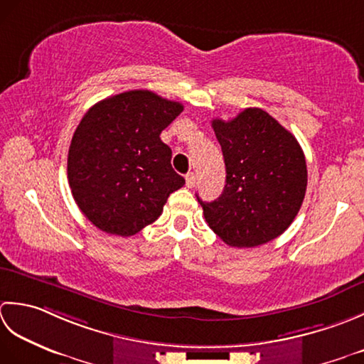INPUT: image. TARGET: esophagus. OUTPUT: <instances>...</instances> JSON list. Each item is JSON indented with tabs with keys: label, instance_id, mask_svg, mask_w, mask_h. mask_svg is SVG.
<instances>
[{
	"label": "esophagus",
	"instance_id": "obj_1",
	"mask_svg": "<svg viewBox=\"0 0 364 364\" xmlns=\"http://www.w3.org/2000/svg\"><path fill=\"white\" fill-rule=\"evenodd\" d=\"M185 183H187L188 188L195 187V183H196V176H195V173H188L187 176H185Z\"/></svg>",
	"mask_w": 364,
	"mask_h": 364
}]
</instances>
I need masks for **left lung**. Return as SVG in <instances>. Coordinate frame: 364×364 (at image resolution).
Here are the masks:
<instances>
[{"mask_svg": "<svg viewBox=\"0 0 364 364\" xmlns=\"http://www.w3.org/2000/svg\"><path fill=\"white\" fill-rule=\"evenodd\" d=\"M212 127L226 165L220 198L203 205L212 231L229 247L253 248L283 234L305 199L308 171L299 141L261 108Z\"/></svg>", "mask_w": 364, "mask_h": 364, "instance_id": "obj_1", "label": "left lung"}]
</instances>
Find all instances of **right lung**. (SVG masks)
<instances>
[{
  "label": "right lung",
  "mask_w": 364,
  "mask_h": 364,
  "mask_svg": "<svg viewBox=\"0 0 364 364\" xmlns=\"http://www.w3.org/2000/svg\"><path fill=\"white\" fill-rule=\"evenodd\" d=\"M182 103L135 89L100 100L73 133L68 179L80 210L100 231L130 237L154 223L185 183L160 133Z\"/></svg>",
  "instance_id": "right-lung-1"
}]
</instances>
